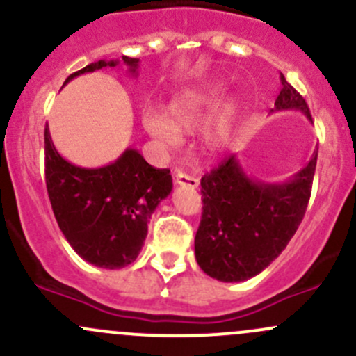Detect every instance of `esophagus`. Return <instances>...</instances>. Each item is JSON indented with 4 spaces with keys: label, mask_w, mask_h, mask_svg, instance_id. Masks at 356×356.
<instances>
[{
    "label": "esophagus",
    "mask_w": 356,
    "mask_h": 356,
    "mask_svg": "<svg viewBox=\"0 0 356 356\" xmlns=\"http://www.w3.org/2000/svg\"><path fill=\"white\" fill-rule=\"evenodd\" d=\"M174 181L177 186H184V188H191V189L198 188V184H200L198 179L191 177V175L184 174V172H177L174 177Z\"/></svg>",
    "instance_id": "1"
}]
</instances>
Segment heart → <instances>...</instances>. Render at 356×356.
Returning <instances> with one entry per match:
<instances>
[{
  "mask_svg": "<svg viewBox=\"0 0 356 356\" xmlns=\"http://www.w3.org/2000/svg\"><path fill=\"white\" fill-rule=\"evenodd\" d=\"M224 92L225 89L222 84H204L188 89L172 99L167 115L158 110L146 111L143 125L149 136L165 146L174 148L181 143V132H193L198 129L218 108ZM234 113V103H225L215 120L208 125L204 131V141L210 148H220L227 141Z\"/></svg>",
  "mask_w": 356,
  "mask_h": 356,
  "instance_id": "1",
  "label": "heart"
}]
</instances>
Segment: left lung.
I'll return each instance as SVG.
<instances>
[{
    "instance_id": "8db88e82",
    "label": "left lung",
    "mask_w": 356,
    "mask_h": 356,
    "mask_svg": "<svg viewBox=\"0 0 356 356\" xmlns=\"http://www.w3.org/2000/svg\"><path fill=\"white\" fill-rule=\"evenodd\" d=\"M281 84L270 111L298 110L312 122L307 102L282 74ZM317 152L286 182L251 179L236 155L201 177L203 213L195 254L204 274L222 282L248 281L282 253L307 211Z\"/></svg>"
}]
</instances>
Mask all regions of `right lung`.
Here are the masks:
<instances>
[{"mask_svg": "<svg viewBox=\"0 0 356 356\" xmlns=\"http://www.w3.org/2000/svg\"><path fill=\"white\" fill-rule=\"evenodd\" d=\"M120 63L129 74L138 75L139 58L122 56L89 63L68 75L65 84L81 74ZM44 172L53 213L68 245L86 261L110 270L127 267L138 258L153 211L172 191L170 170L152 167L134 148L99 168L70 163L56 152L48 125Z\"/></svg>", "mask_w": 356, "mask_h": 356, "instance_id": "1", "label": "right lung"}]
</instances>
